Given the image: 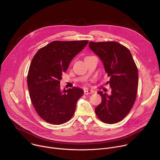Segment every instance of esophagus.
Masks as SVG:
<instances>
[{
  "mask_svg": "<svg viewBox=\"0 0 160 160\" xmlns=\"http://www.w3.org/2000/svg\"><path fill=\"white\" fill-rule=\"evenodd\" d=\"M94 92V91L92 90H84V94L88 95V94H92Z\"/></svg>",
  "mask_w": 160,
  "mask_h": 160,
  "instance_id": "obj_1",
  "label": "esophagus"
}]
</instances>
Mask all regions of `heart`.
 Listing matches in <instances>:
<instances>
[{
  "instance_id": "obj_1",
  "label": "heart",
  "mask_w": 160,
  "mask_h": 160,
  "mask_svg": "<svg viewBox=\"0 0 160 160\" xmlns=\"http://www.w3.org/2000/svg\"><path fill=\"white\" fill-rule=\"evenodd\" d=\"M88 57H89V56H88ZM86 58H87V57H86Z\"/></svg>"
}]
</instances>
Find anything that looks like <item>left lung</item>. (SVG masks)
I'll return each mask as SVG.
<instances>
[{"label": "left lung", "mask_w": 160, "mask_h": 160, "mask_svg": "<svg viewBox=\"0 0 160 160\" xmlns=\"http://www.w3.org/2000/svg\"><path fill=\"white\" fill-rule=\"evenodd\" d=\"M89 48L103 62L110 77L107 82L111 88L108 96L98 92L102 101L95 108L101 121L113 124L122 120L130 111L138 92V70L128 48L114 41L90 42Z\"/></svg>", "instance_id": "1"}]
</instances>
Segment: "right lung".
I'll list each match as a JSON object with an SVG mask.
<instances>
[{
  "label": "right lung",
  "instance_id": "1",
  "mask_svg": "<svg viewBox=\"0 0 160 160\" xmlns=\"http://www.w3.org/2000/svg\"><path fill=\"white\" fill-rule=\"evenodd\" d=\"M88 42L53 41L40 48L33 58L27 76L29 95L38 116L46 122L60 125L73 116L83 90L73 87L62 92L60 80L73 58Z\"/></svg>",
  "mask_w": 160,
  "mask_h": 160
}]
</instances>
